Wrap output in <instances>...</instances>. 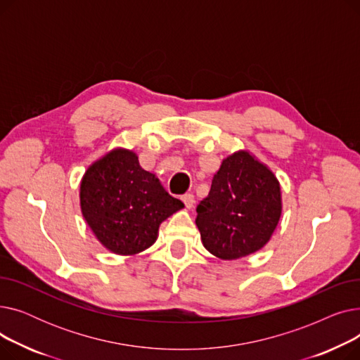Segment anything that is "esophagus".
Instances as JSON below:
<instances>
[{
	"label": "esophagus",
	"mask_w": 360,
	"mask_h": 360,
	"mask_svg": "<svg viewBox=\"0 0 360 360\" xmlns=\"http://www.w3.org/2000/svg\"><path fill=\"white\" fill-rule=\"evenodd\" d=\"M182 201H184V204H185L186 209H188V210H191L193 207H194L195 198H194V195H193V194H185V195L182 197Z\"/></svg>",
	"instance_id": "1"
}]
</instances>
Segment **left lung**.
Returning <instances> with one entry per match:
<instances>
[{"instance_id":"8db88e82","label":"left lung","mask_w":360,"mask_h":360,"mask_svg":"<svg viewBox=\"0 0 360 360\" xmlns=\"http://www.w3.org/2000/svg\"><path fill=\"white\" fill-rule=\"evenodd\" d=\"M281 190L273 170L248 150L223 159L210 193L197 207L195 224L204 248L226 261L266 245L281 217Z\"/></svg>"}]
</instances>
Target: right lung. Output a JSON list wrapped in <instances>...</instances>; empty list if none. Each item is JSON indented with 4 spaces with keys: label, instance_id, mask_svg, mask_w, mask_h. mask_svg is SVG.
<instances>
[{
    "label": "right lung",
    "instance_id": "1",
    "mask_svg": "<svg viewBox=\"0 0 360 360\" xmlns=\"http://www.w3.org/2000/svg\"><path fill=\"white\" fill-rule=\"evenodd\" d=\"M80 209L108 251L136 255L156 242L162 221L184 209V202L140 166L134 151L117 147L87 167L80 182Z\"/></svg>",
    "mask_w": 360,
    "mask_h": 360
}]
</instances>
